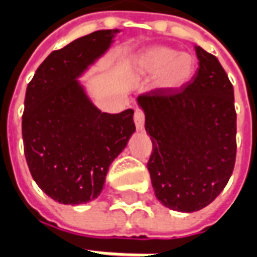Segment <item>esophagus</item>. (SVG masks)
<instances>
[{
    "instance_id": "34e87169",
    "label": "esophagus",
    "mask_w": 257,
    "mask_h": 257,
    "mask_svg": "<svg viewBox=\"0 0 257 257\" xmlns=\"http://www.w3.org/2000/svg\"><path fill=\"white\" fill-rule=\"evenodd\" d=\"M134 121L135 125H136V128L139 129V131H142L143 126H145V112L142 111V110H135Z\"/></svg>"
}]
</instances>
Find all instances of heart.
Instances as JSON below:
<instances>
[{
	"instance_id": "heart-1",
	"label": "heart",
	"mask_w": 257,
	"mask_h": 257,
	"mask_svg": "<svg viewBox=\"0 0 257 257\" xmlns=\"http://www.w3.org/2000/svg\"><path fill=\"white\" fill-rule=\"evenodd\" d=\"M135 66L142 74L156 75L154 85L158 89L172 92L189 84L197 62L190 53L157 45L140 52L135 59Z\"/></svg>"
}]
</instances>
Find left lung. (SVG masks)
<instances>
[{
    "mask_svg": "<svg viewBox=\"0 0 257 257\" xmlns=\"http://www.w3.org/2000/svg\"><path fill=\"white\" fill-rule=\"evenodd\" d=\"M195 52L198 68L189 84L138 97L153 143L147 169L157 199L189 213L223 191L237 156L232 84L216 56L201 47Z\"/></svg>",
    "mask_w": 257,
    "mask_h": 257,
    "instance_id": "obj_1",
    "label": "left lung"
}]
</instances>
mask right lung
I'll list each match as a JSON object with an SVG mask.
<instances>
[{"mask_svg": "<svg viewBox=\"0 0 257 257\" xmlns=\"http://www.w3.org/2000/svg\"><path fill=\"white\" fill-rule=\"evenodd\" d=\"M100 30L53 51L27 85L22 135L38 187L60 204L78 205L103 190L107 171L135 132L134 110H97L77 77L111 44Z\"/></svg>", "mask_w": 257, "mask_h": 257, "instance_id": "right-lung-1", "label": "right lung"}]
</instances>
